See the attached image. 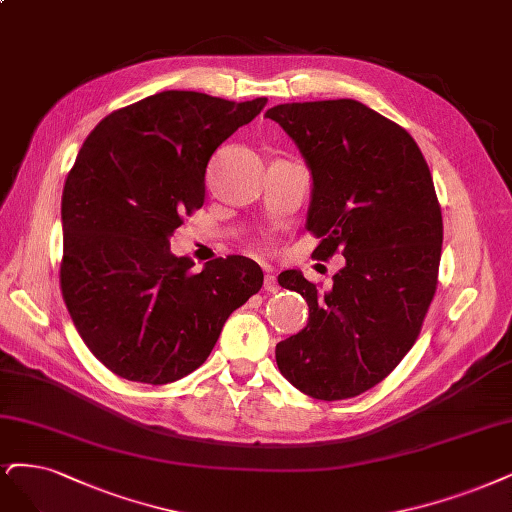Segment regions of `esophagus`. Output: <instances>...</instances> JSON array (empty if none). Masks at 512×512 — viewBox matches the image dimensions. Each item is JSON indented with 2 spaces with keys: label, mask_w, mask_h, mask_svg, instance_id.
Here are the masks:
<instances>
[{
  "label": "esophagus",
  "mask_w": 512,
  "mask_h": 512,
  "mask_svg": "<svg viewBox=\"0 0 512 512\" xmlns=\"http://www.w3.org/2000/svg\"><path fill=\"white\" fill-rule=\"evenodd\" d=\"M264 290H267V292H273V294L279 290L277 277H275V273H273L271 269H267V275H264Z\"/></svg>",
  "instance_id": "esophagus-1"
}]
</instances>
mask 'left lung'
Segmentation results:
<instances>
[{
	"label": "left lung",
	"mask_w": 512,
	"mask_h": 512,
	"mask_svg": "<svg viewBox=\"0 0 512 512\" xmlns=\"http://www.w3.org/2000/svg\"><path fill=\"white\" fill-rule=\"evenodd\" d=\"M301 150L313 190L315 256H345L322 292L298 271L279 286L309 305L307 326L277 343V366L317 400L354 398L383 381L419 337L438 284L443 216L415 139L354 99L267 110Z\"/></svg>",
	"instance_id": "8db88e82"
}]
</instances>
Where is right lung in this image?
Masks as SVG:
<instances>
[{"mask_svg":"<svg viewBox=\"0 0 512 512\" xmlns=\"http://www.w3.org/2000/svg\"><path fill=\"white\" fill-rule=\"evenodd\" d=\"M264 105L163 91L105 116L82 144L61 201V292L82 341L114 375L152 385L186 377L262 288L254 260L192 271L169 237L203 205L211 154Z\"/></svg>","mask_w":512,"mask_h":512,"instance_id":"1","label":"right lung"}]
</instances>
